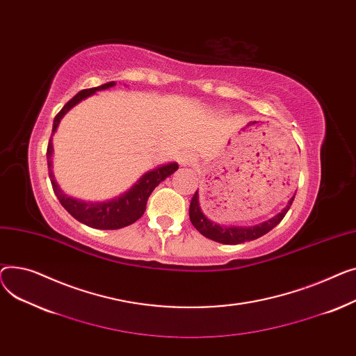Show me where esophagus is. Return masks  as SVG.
Here are the masks:
<instances>
[{"instance_id":"34e87169","label":"esophagus","mask_w":356,"mask_h":356,"mask_svg":"<svg viewBox=\"0 0 356 356\" xmlns=\"http://www.w3.org/2000/svg\"><path fill=\"white\" fill-rule=\"evenodd\" d=\"M195 162V155L190 151H185L179 155V163L184 165V166H190V165H194Z\"/></svg>"}]
</instances>
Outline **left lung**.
Masks as SVG:
<instances>
[{"mask_svg": "<svg viewBox=\"0 0 356 356\" xmlns=\"http://www.w3.org/2000/svg\"><path fill=\"white\" fill-rule=\"evenodd\" d=\"M293 200H295V195L289 200L286 208H283L282 213H279L271 220H267L261 224H257L253 227H224L210 221L202 214L200 202H198V193L195 191L190 204V220L193 225L207 238L214 240L217 243H222V244H240L244 241L256 240L267 234L270 229H273L284 218Z\"/></svg>", "mask_w": 356, "mask_h": 356, "instance_id": "8db88e82", "label": "left lung"}]
</instances>
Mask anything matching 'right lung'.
Masks as SVG:
<instances>
[{
    "label": "right lung",
    "instance_id": "obj_1",
    "mask_svg": "<svg viewBox=\"0 0 356 356\" xmlns=\"http://www.w3.org/2000/svg\"><path fill=\"white\" fill-rule=\"evenodd\" d=\"M115 85H116L115 81H109V83H104V85L97 86V88L80 90L56 115L54 122H53L51 136L58 127L60 119L65 116L74 106V104H77L79 102L86 99L88 96L93 95L97 90L109 89ZM51 154H53V145H51V139H50L49 145H47L49 177H50V181L53 185V191H54L56 197L58 198L60 204L65 207V210L72 217H74L77 221L86 224L92 228H99V229H118V228H123V227L131 225L135 221H138L143 216V213L146 210V202H148L149 195L159 185V182H162L166 177H170L171 174H174L178 170V163H175V162L163 165V166H158V168L142 175V178L131 188L128 193H124L123 195H120L115 200H111L106 202H85V201H79L72 197H67L60 190L58 185L54 181L53 171H51Z\"/></svg>",
    "mask_w": 356,
    "mask_h": 356
}]
</instances>
